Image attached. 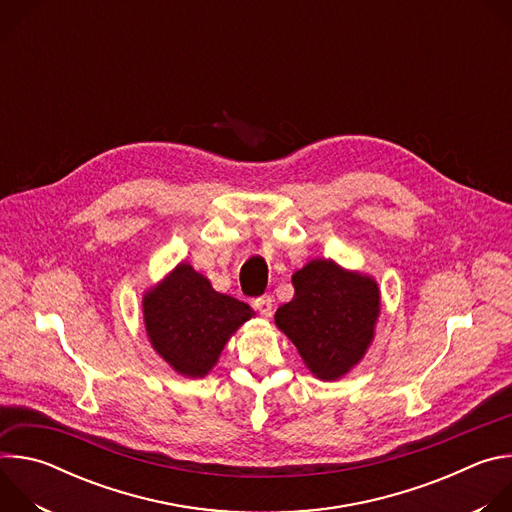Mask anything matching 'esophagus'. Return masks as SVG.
Masks as SVG:
<instances>
[{
	"instance_id": "obj_1",
	"label": "esophagus",
	"mask_w": 512,
	"mask_h": 512,
	"mask_svg": "<svg viewBox=\"0 0 512 512\" xmlns=\"http://www.w3.org/2000/svg\"><path fill=\"white\" fill-rule=\"evenodd\" d=\"M255 308L259 310V314H261L263 318H271V316H273V310H275L273 298H271V296L257 298V300H255Z\"/></svg>"
}]
</instances>
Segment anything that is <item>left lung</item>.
Listing matches in <instances>:
<instances>
[{
	"mask_svg": "<svg viewBox=\"0 0 512 512\" xmlns=\"http://www.w3.org/2000/svg\"><path fill=\"white\" fill-rule=\"evenodd\" d=\"M294 300L275 326L294 342L308 371L326 383L348 375L375 340L381 289L375 277L332 259H312L291 275Z\"/></svg>",
	"mask_w": 512,
	"mask_h": 512,
	"instance_id": "left-lung-1",
	"label": "left lung"
}]
</instances>
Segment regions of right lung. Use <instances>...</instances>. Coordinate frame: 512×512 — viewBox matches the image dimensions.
<instances>
[{
    "instance_id": "right-lung-1",
    "label": "right lung",
    "mask_w": 512,
    "mask_h": 512,
    "mask_svg": "<svg viewBox=\"0 0 512 512\" xmlns=\"http://www.w3.org/2000/svg\"><path fill=\"white\" fill-rule=\"evenodd\" d=\"M141 312L152 348L188 379L206 377L231 336L255 316L245 302L214 291L188 261L143 291Z\"/></svg>"
}]
</instances>
